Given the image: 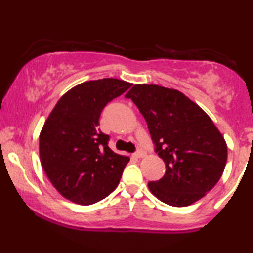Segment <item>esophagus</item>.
<instances>
[{"mask_svg": "<svg viewBox=\"0 0 253 253\" xmlns=\"http://www.w3.org/2000/svg\"><path fill=\"white\" fill-rule=\"evenodd\" d=\"M145 156H146V152H145V151H143V150H139L138 152H136L134 155L135 158H144Z\"/></svg>", "mask_w": 253, "mask_h": 253, "instance_id": "obj_1", "label": "esophagus"}]
</instances>
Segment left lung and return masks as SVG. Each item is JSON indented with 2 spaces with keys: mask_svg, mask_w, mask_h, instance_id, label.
Returning a JSON list of instances; mask_svg holds the SVG:
<instances>
[{
  "mask_svg": "<svg viewBox=\"0 0 253 253\" xmlns=\"http://www.w3.org/2000/svg\"><path fill=\"white\" fill-rule=\"evenodd\" d=\"M143 114L165 175L149 182L157 199L173 207L199 201L215 187L227 162V144L201 107L176 89L135 84L125 95Z\"/></svg>",
  "mask_w": 253,
  "mask_h": 253,
  "instance_id": "left-lung-1",
  "label": "left lung"
}]
</instances>
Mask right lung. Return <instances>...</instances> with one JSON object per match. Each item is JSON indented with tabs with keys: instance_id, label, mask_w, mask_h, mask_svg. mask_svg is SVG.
<instances>
[{
	"instance_id": "right-lung-1",
	"label": "right lung",
	"mask_w": 253,
	"mask_h": 253,
	"mask_svg": "<svg viewBox=\"0 0 253 253\" xmlns=\"http://www.w3.org/2000/svg\"><path fill=\"white\" fill-rule=\"evenodd\" d=\"M132 83L117 78L83 82L59 98L39 135L40 162L60 195L88 206L118 187L127 156L113 152L98 128L101 112Z\"/></svg>"
}]
</instances>
